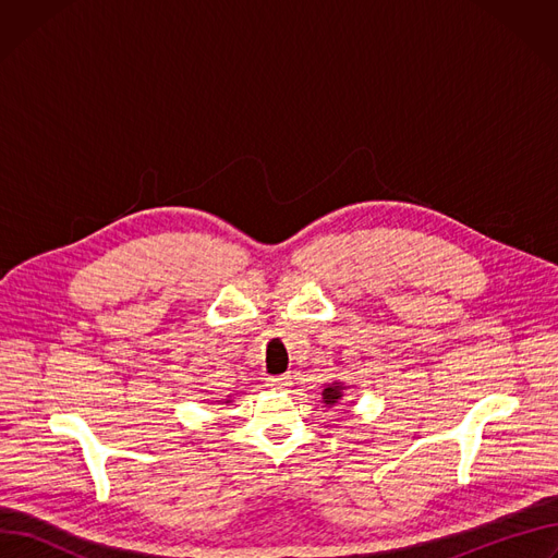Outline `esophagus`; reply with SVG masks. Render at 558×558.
<instances>
[{
	"label": "esophagus",
	"mask_w": 558,
	"mask_h": 558,
	"mask_svg": "<svg viewBox=\"0 0 558 558\" xmlns=\"http://www.w3.org/2000/svg\"><path fill=\"white\" fill-rule=\"evenodd\" d=\"M293 383H291V376H276V378H267V387H274V389H289Z\"/></svg>",
	"instance_id": "1"
}]
</instances>
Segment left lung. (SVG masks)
Returning a JSON list of instances; mask_svg holds the SVG:
<instances>
[{"label":"left lung","instance_id":"left-lung-1","mask_svg":"<svg viewBox=\"0 0 558 558\" xmlns=\"http://www.w3.org/2000/svg\"><path fill=\"white\" fill-rule=\"evenodd\" d=\"M342 391H344V385H342V383L325 385V389H323V402L327 404V408H331V404H336V402L342 398Z\"/></svg>","mask_w":558,"mask_h":558}]
</instances>
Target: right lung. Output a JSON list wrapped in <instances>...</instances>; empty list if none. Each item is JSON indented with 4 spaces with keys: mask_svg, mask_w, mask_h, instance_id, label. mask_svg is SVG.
Returning <instances> with one entry per match:
<instances>
[{
    "mask_svg": "<svg viewBox=\"0 0 558 558\" xmlns=\"http://www.w3.org/2000/svg\"><path fill=\"white\" fill-rule=\"evenodd\" d=\"M227 402H229V400H227Z\"/></svg>",
    "mask_w": 558,
    "mask_h": 558,
    "instance_id": "add662e5",
    "label": "right lung"
}]
</instances>
